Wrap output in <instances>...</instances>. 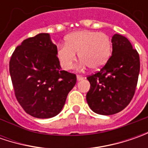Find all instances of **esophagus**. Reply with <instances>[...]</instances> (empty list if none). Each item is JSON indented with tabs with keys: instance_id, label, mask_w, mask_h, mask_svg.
I'll use <instances>...</instances> for the list:
<instances>
[{
	"instance_id": "34e87169",
	"label": "esophagus",
	"mask_w": 148,
	"mask_h": 148,
	"mask_svg": "<svg viewBox=\"0 0 148 148\" xmlns=\"http://www.w3.org/2000/svg\"><path fill=\"white\" fill-rule=\"evenodd\" d=\"M83 78L84 77H82V76H80V75H77V79L78 82H80V81H82V80H83Z\"/></svg>"
}]
</instances>
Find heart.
<instances>
[{"label": "heart", "instance_id": "heart-1", "mask_svg": "<svg viewBox=\"0 0 148 148\" xmlns=\"http://www.w3.org/2000/svg\"><path fill=\"white\" fill-rule=\"evenodd\" d=\"M77 53L82 60L79 70L87 66L92 70H99L110 57V38L102 32L86 29L73 32L66 36L65 45H61L57 50V57L63 69L70 70L73 67Z\"/></svg>", "mask_w": 148, "mask_h": 148}]
</instances>
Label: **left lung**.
<instances>
[{"label":"left lung","mask_w":148,"mask_h":148,"mask_svg":"<svg viewBox=\"0 0 148 148\" xmlns=\"http://www.w3.org/2000/svg\"><path fill=\"white\" fill-rule=\"evenodd\" d=\"M111 43L110 59L100 71L87 77L90 84L87 104L102 115L117 114L130 103L140 71L139 55L127 38L115 34Z\"/></svg>","instance_id":"left-lung-1"}]
</instances>
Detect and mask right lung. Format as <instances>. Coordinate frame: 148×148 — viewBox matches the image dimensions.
<instances>
[{"label": "right lung", "instance_id": "right-lung-1", "mask_svg": "<svg viewBox=\"0 0 148 148\" xmlns=\"http://www.w3.org/2000/svg\"><path fill=\"white\" fill-rule=\"evenodd\" d=\"M57 50L50 34L41 33L24 40L10 61L15 97L34 118L58 115L77 82L75 74L62 70Z\"/></svg>", "mask_w": 148, "mask_h": 148}]
</instances>
